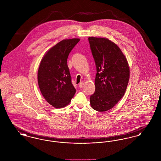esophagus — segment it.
I'll use <instances>...</instances> for the list:
<instances>
[{"label":"esophagus","instance_id":"1","mask_svg":"<svg viewBox=\"0 0 161 161\" xmlns=\"http://www.w3.org/2000/svg\"><path fill=\"white\" fill-rule=\"evenodd\" d=\"M79 87H80V88H83L84 87V83H80L79 84Z\"/></svg>","mask_w":161,"mask_h":161}]
</instances>
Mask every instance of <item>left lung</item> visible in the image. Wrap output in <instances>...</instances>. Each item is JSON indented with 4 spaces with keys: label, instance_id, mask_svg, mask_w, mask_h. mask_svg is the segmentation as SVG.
<instances>
[{
    "label": "left lung",
    "instance_id": "1",
    "mask_svg": "<svg viewBox=\"0 0 161 161\" xmlns=\"http://www.w3.org/2000/svg\"><path fill=\"white\" fill-rule=\"evenodd\" d=\"M95 60V92L90 97L91 106L106 112L123 98L130 78L129 63L117 45L107 38H88Z\"/></svg>",
    "mask_w": 161,
    "mask_h": 161
}]
</instances>
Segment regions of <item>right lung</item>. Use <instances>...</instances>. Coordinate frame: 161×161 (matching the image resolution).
I'll return each mask as SVG.
<instances>
[{"instance_id": "1", "label": "right lung", "mask_w": 161, "mask_h": 161, "mask_svg": "<svg viewBox=\"0 0 161 161\" xmlns=\"http://www.w3.org/2000/svg\"><path fill=\"white\" fill-rule=\"evenodd\" d=\"M79 38L63 40L48 50L38 70L40 92L46 101L55 108L68 105L76 90L71 82L67 59Z\"/></svg>"}]
</instances>
